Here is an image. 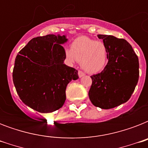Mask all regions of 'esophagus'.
<instances>
[{
	"mask_svg": "<svg viewBox=\"0 0 148 148\" xmlns=\"http://www.w3.org/2000/svg\"><path fill=\"white\" fill-rule=\"evenodd\" d=\"M85 75V74L84 73V72H82L81 71H78V76L79 77H84Z\"/></svg>",
	"mask_w": 148,
	"mask_h": 148,
	"instance_id": "1",
	"label": "esophagus"
}]
</instances>
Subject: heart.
I'll list each match as a JSON object with an SVG mask.
<instances>
[{"label":"heart","mask_w":148,"mask_h":148,"mask_svg":"<svg viewBox=\"0 0 148 148\" xmlns=\"http://www.w3.org/2000/svg\"><path fill=\"white\" fill-rule=\"evenodd\" d=\"M65 54L71 62L79 61L81 67L90 74L101 71L108 62L105 45L84 36L74 40L71 48L66 49Z\"/></svg>","instance_id":"1"}]
</instances>
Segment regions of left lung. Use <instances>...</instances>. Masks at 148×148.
Wrapping results in <instances>:
<instances>
[{
	"mask_svg": "<svg viewBox=\"0 0 148 148\" xmlns=\"http://www.w3.org/2000/svg\"><path fill=\"white\" fill-rule=\"evenodd\" d=\"M108 51L104 69L90 77L88 95L91 103L101 109H110L128 101L139 78V61L131 45L124 39L98 34Z\"/></svg>",
	"mask_w": 148,
	"mask_h": 148,
	"instance_id": "obj_1",
	"label": "left lung"
}]
</instances>
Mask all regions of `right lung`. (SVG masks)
<instances>
[{
    "label": "right lung",
    "instance_id": "1",
    "mask_svg": "<svg viewBox=\"0 0 148 148\" xmlns=\"http://www.w3.org/2000/svg\"><path fill=\"white\" fill-rule=\"evenodd\" d=\"M66 36L47 34L33 38L15 58L13 82L26 105L51 113L64 105L66 88L78 78L77 71L64 64Z\"/></svg>",
    "mask_w": 148,
    "mask_h": 148
}]
</instances>
